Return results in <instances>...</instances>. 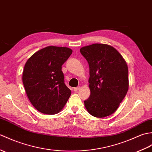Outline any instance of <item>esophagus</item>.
Listing matches in <instances>:
<instances>
[{"label": "esophagus", "instance_id": "1", "mask_svg": "<svg viewBox=\"0 0 152 152\" xmlns=\"http://www.w3.org/2000/svg\"><path fill=\"white\" fill-rule=\"evenodd\" d=\"M80 89V87H77L74 88V90H75V91H78Z\"/></svg>", "mask_w": 152, "mask_h": 152}]
</instances>
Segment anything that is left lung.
<instances>
[{
  "mask_svg": "<svg viewBox=\"0 0 152 152\" xmlns=\"http://www.w3.org/2000/svg\"><path fill=\"white\" fill-rule=\"evenodd\" d=\"M80 52L89 65L91 95L85 107L94 117H106L117 110L128 93V65L117 50L107 44L85 46Z\"/></svg>",
  "mask_w": 152,
  "mask_h": 152,
  "instance_id": "8db88e82",
  "label": "left lung"
}]
</instances>
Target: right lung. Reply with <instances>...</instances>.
<instances>
[{
  "label": "right lung",
  "instance_id": "obj_1",
  "mask_svg": "<svg viewBox=\"0 0 152 152\" xmlns=\"http://www.w3.org/2000/svg\"><path fill=\"white\" fill-rule=\"evenodd\" d=\"M72 53L67 47L48 46L35 52L24 65L23 82L27 96L42 113H58L71 94L61 66Z\"/></svg>",
  "mask_w": 152,
  "mask_h": 152
}]
</instances>
